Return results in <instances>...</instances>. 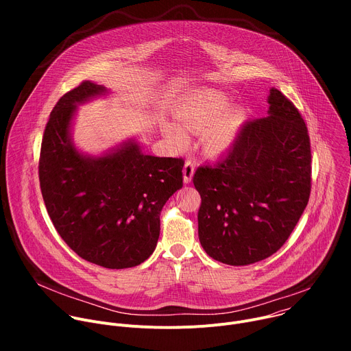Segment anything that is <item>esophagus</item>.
<instances>
[{
	"instance_id": "1",
	"label": "esophagus",
	"mask_w": 351,
	"mask_h": 351,
	"mask_svg": "<svg viewBox=\"0 0 351 351\" xmlns=\"http://www.w3.org/2000/svg\"><path fill=\"white\" fill-rule=\"evenodd\" d=\"M194 162L191 160H187L184 162V167H183V182L184 183H190L191 179H193V175H194Z\"/></svg>"
}]
</instances>
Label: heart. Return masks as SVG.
I'll use <instances>...</instances> for the list:
<instances>
[{"label":"heart","instance_id":"b5f03b06","mask_svg":"<svg viewBox=\"0 0 351 351\" xmlns=\"http://www.w3.org/2000/svg\"><path fill=\"white\" fill-rule=\"evenodd\" d=\"M229 106L230 98L221 91L197 90L176 110L180 126L168 123L164 132L172 143L183 145L189 138L186 130L195 133L207 130L204 134L206 148L211 153H222L234 143L244 119L240 108H233L227 113Z\"/></svg>","mask_w":351,"mask_h":351}]
</instances>
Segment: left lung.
Returning <instances> with one entry per match:
<instances>
[{
    "label": "left lung",
    "mask_w": 351,
    "mask_h": 351,
    "mask_svg": "<svg viewBox=\"0 0 351 351\" xmlns=\"http://www.w3.org/2000/svg\"><path fill=\"white\" fill-rule=\"evenodd\" d=\"M268 104L267 117L243 125L223 160L199 167L193 176L202 195L199 243L228 265L254 264L276 253L310 198L307 126L275 87Z\"/></svg>",
    "instance_id": "1"
}]
</instances>
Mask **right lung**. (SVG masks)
I'll use <instances>...</instances> for the list:
<instances>
[{"label": "right lung", "mask_w": 351, "mask_h": 351, "mask_svg": "<svg viewBox=\"0 0 351 351\" xmlns=\"http://www.w3.org/2000/svg\"><path fill=\"white\" fill-rule=\"evenodd\" d=\"M108 94L82 82L64 94L47 122L38 178L47 213L83 260L123 269L144 263L160 237V214L183 186L182 158L147 156L133 138L103 156L80 153L72 141L77 106Z\"/></svg>", "instance_id": "1"}]
</instances>
